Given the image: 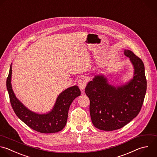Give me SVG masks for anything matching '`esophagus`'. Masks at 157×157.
Listing matches in <instances>:
<instances>
[{"instance_id":"1","label":"esophagus","mask_w":157,"mask_h":157,"mask_svg":"<svg viewBox=\"0 0 157 157\" xmlns=\"http://www.w3.org/2000/svg\"><path fill=\"white\" fill-rule=\"evenodd\" d=\"M86 82H87L86 80H85L84 78L79 79V80L78 82V86L81 90H83L85 89L86 85Z\"/></svg>"}]
</instances>
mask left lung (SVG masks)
<instances>
[{"instance_id":"8db88e82","label":"left lung","mask_w":157,"mask_h":157,"mask_svg":"<svg viewBox=\"0 0 157 157\" xmlns=\"http://www.w3.org/2000/svg\"><path fill=\"white\" fill-rule=\"evenodd\" d=\"M124 55L134 67L133 77L129 82L115 86L99 74L85 88L92 123L101 130L113 131L123 127L138 115L143 104L147 90L144 63L129 50H124Z\"/></svg>"}]
</instances>
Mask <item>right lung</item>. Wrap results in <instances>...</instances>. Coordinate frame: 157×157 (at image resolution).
<instances>
[{"mask_svg": "<svg viewBox=\"0 0 157 157\" xmlns=\"http://www.w3.org/2000/svg\"><path fill=\"white\" fill-rule=\"evenodd\" d=\"M12 64L7 78V88L12 107L17 117L33 129L41 133L61 131L67 123L68 112L72 101L81 94L77 85L71 86L58 96L53 108L48 113H37L28 109L15 96L12 86Z\"/></svg>", "mask_w": 157, "mask_h": 157, "instance_id": "obj_1", "label": "right lung"}]
</instances>
